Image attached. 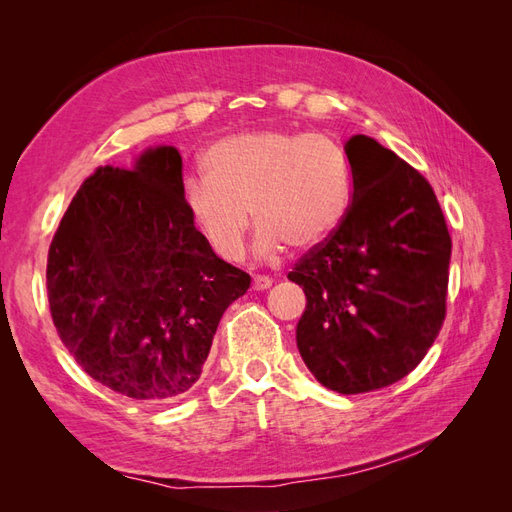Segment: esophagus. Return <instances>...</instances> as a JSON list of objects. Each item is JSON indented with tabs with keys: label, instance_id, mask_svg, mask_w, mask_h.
Returning a JSON list of instances; mask_svg holds the SVG:
<instances>
[{
	"label": "esophagus",
	"instance_id": "34e87169",
	"mask_svg": "<svg viewBox=\"0 0 512 512\" xmlns=\"http://www.w3.org/2000/svg\"><path fill=\"white\" fill-rule=\"evenodd\" d=\"M271 286H273V280H271V277H267V275H256L254 280H252V288L254 290H267Z\"/></svg>",
	"mask_w": 512,
	"mask_h": 512
}]
</instances>
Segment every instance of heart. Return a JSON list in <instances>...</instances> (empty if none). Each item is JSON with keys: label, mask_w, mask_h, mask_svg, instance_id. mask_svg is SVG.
Returning <instances> with one entry per match:
<instances>
[{"label": "heart", "mask_w": 512, "mask_h": 512, "mask_svg": "<svg viewBox=\"0 0 512 512\" xmlns=\"http://www.w3.org/2000/svg\"><path fill=\"white\" fill-rule=\"evenodd\" d=\"M205 181L185 188V209L211 252L239 262L250 211L256 252L273 258L284 247L312 250L344 220L352 196L346 153L322 132L258 130L226 136L203 162Z\"/></svg>", "instance_id": "1"}]
</instances>
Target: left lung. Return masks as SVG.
I'll return each mask as SVG.
<instances>
[{"label":"left lung","mask_w":512,"mask_h":512,"mask_svg":"<svg viewBox=\"0 0 512 512\" xmlns=\"http://www.w3.org/2000/svg\"><path fill=\"white\" fill-rule=\"evenodd\" d=\"M352 203L288 280L307 297L297 346L331 391L384 389L423 361L446 316L451 235L429 181L374 138L346 143Z\"/></svg>","instance_id":"8db88e82"}]
</instances>
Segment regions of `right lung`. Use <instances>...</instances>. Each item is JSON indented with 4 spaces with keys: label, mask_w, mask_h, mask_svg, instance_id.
<instances>
[{
    "label": "right lung",
    "mask_w": 512,
    "mask_h": 512,
    "mask_svg": "<svg viewBox=\"0 0 512 512\" xmlns=\"http://www.w3.org/2000/svg\"><path fill=\"white\" fill-rule=\"evenodd\" d=\"M175 147L132 170L100 166L76 192L49 247L46 292L68 352L100 384L166 404L203 374L226 307L252 277L194 228Z\"/></svg>",
    "instance_id": "add662e5"
}]
</instances>
